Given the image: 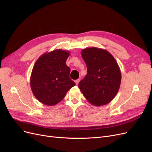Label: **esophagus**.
I'll use <instances>...</instances> for the list:
<instances>
[{
  "label": "esophagus",
  "mask_w": 152,
  "mask_h": 152,
  "mask_svg": "<svg viewBox=\"0 0 152 152\" xmlns=\"http://www.w3.org/2000/svg\"><path fill=\"white\" fill-rule=\"evenodd\" d=\"M79 81H80V79H77V80H76L75 81V84H76V85H78V84H79Z\"/></svg>",
  "instance_id": "1"
}]
</instances>
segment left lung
Returning <instances> with one entry per match:
<instances>
[{"mask_svg":"<svg viewBox=\"0 0 152 152\" xmlns=\"http://www.w3.org/2000/svg\"><path fill=\"white\" fill-rule=\"evenodd\" d=\"M87 73L79 87L88 102L96 107L109 103L120 88L121 72L115 59L107 50L88 48L82 50Z\"/></svg>","mask_w":152,"mask_h":152,"instance_id":"1","label":"left lung"}]
</instances>
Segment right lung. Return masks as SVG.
Segmentation results:
<instances>
[{
	"instance_id": "add662e5",
	"label": "right lung",
	"mask_w": 152,
	"mask_h": 152,
	"mask_svg": "<svg viewBox=\"0 0 152 152\" xmlns=\"http://www.w3.org/2000/svg\"><path fill=\"white\" fill-rule=\"evenodd\" d=\"M69 55L67 50L56 49L41 55L36 61L30 83L32 93L40 103L48 106L58 104L75 85L66 65Z\"/></svg>"
}]
</instances>
